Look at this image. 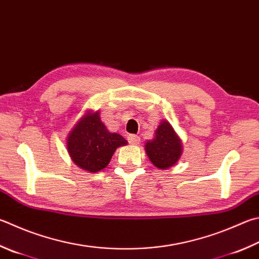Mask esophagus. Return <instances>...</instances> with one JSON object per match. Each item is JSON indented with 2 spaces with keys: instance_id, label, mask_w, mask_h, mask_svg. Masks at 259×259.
I'll return each mask as SVG.
<instances>
[{
  "instance_id": "34e87169",
  "label": "esophagus",
  "mask_w": 259,
  "mask_h": 259,
  "mask_svg": "<svg viewBox=\"0 0 259 259\" xmlns=\"http://www.w3.org/2000/svg\"><path fill=\"white\" fill-rule=\"evenodd\" d=\"M128 140H129V143L133 144V145H137V144L140 143V138L138 137L137 135H129Z\"/></svg>"
}]
</instances>
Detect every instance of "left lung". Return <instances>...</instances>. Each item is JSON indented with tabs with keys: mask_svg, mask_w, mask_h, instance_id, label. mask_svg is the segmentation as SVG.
Returning a JSON list of instances; mask_svg holds the SVG:
<instances>
[{
	"mask_svg": "<svg viewBox=\"0 0 259 259\" xmlns=\"http://www.w3.org/2000/svg\"><path fill=\"white\" fill-rule=\"evenodd\" d=\"M145 150L155 166L161 170H166L176 165L181 156V139L170 122L163 120L155 131V137L146 142Z\"/></svg>",
	"mask_w": 259,
	"mask_h": 259,
	"instance_id": "left-lung-1",
	"label": "left lung"
}]
</instances>
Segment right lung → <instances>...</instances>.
Returning <instances> with one entry per match:
<instances>
[{"mask_svg": "<svg viewBox=\"0 0 259 259\" xmlns=\"http://www.w3.org/2000/svg\"><path fill=\"white\" fill-rule=\"evenodd\" d=\"M126 144L122 136L106 129L100 111H88L67 137V148L73 163L91 173L105 168L116 148Z\"/></svg>", "mask_w": 259, "mask_h": 259, "instance_id": "1", "label": "right lung"}]
</instances>
